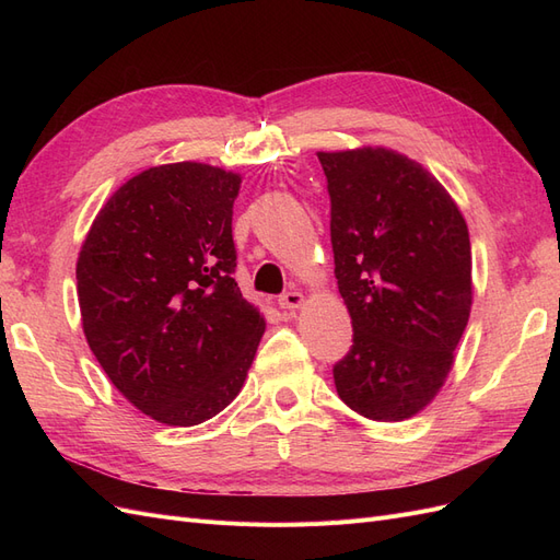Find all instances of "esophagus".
Masks as SVG:
<instances>
[{
    "label": "esophagus",
    "instance_id": "34e87169",
    "mask_svg": "<svg viewBox=\"0 0 560 560\" xmlns=\"http://www.w3.org/2000/svg\"><path fill=\"white\" fill-rule=\"evenodd\" d=\"M278 306L284 308V311L301 308V306H303V294H301V292H284V294L278 299Z\"/></svg>",
    "mask_w": 560,
    "mask_h": 560
}]
</instances>
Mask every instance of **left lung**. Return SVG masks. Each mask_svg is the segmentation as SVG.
Segmentation results:
<instances>
[{"instance_id":"1","label":"left lung","mask_w":560,"mask_h":560,"mask_svg":"<svg viewBox=\"0 0 560 560\" xmlns=\"http://www.w3.org/2000/svg\"><path fill=\"white\" fill-rule=\"evenodd\" d=\"M331 200L334 273L352 346L336 393L369 420L411 418L453 366L471 308L467 224L420 163L393 149L319 151Z\"/></svg>"}]
</instances>
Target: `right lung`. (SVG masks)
I'll return each mask as SVG.
<instances>
[{"instance_id":"1","label":"right lung","mask_w":560,"mask_h":560,"mask_svg":"<svg viewBox=\"0 0 560 560\" xmlns=\"http://www.w3.org/2000/svg\"><path fill=\"white\" fill-rule=\"evenodd\" d=\"M238 189L241 175L206 163L149 167L105 202L79 252L95 360L165 425L191 428L226 409L266 329L233 278Z\"/></svg>"}]
</instances>
